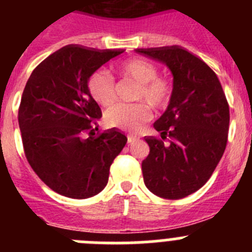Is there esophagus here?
Instances as JSON below:
<instances>
[{"label":"esophagus","instance_id":"obj_1","mask_svg":"<svg viewBox=\"0 0 252 252\" xmlns=\"http://www.w3.org/2000/svg\"><path fill=\"white\" fill-rule=\"evenodd\" d=\"M137 140L136 136H133V135H127V142L128 144H132V142H135Z\"/></svg>","mask_w":252,"mask_h":252}]
</instances>
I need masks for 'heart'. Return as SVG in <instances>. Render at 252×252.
Returning <instances> with one entry per match:
<instances>
[{
  "label": "heart",
  "instance_id": "heart-1",
  "mask_svg": "<svg viewBox=\"0 0 252 252\" xmlns=\"http://www.w3.org/2000/svg\"><path fill=\"white\" fill-rule=\"evenodd\" d=\"M122 75L139 83L135 98L145 101L154 108H162L171 98V84L165 78L158 77V68L150 62L141 59L128 60L120 66ZM92 98L103 107H110L116 101L113 78L104 70L95 72L88 82ZM150 119V110L146 103L117 104L106 113L110 127L124 131H137Z\"/></svg>",
  "mask_w": 252,
  "mask_h": 252
}]
</instances>
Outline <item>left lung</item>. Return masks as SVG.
Here are the masks:
<instances>
[{
  "label": "left lung",
  "instance_id": "1",
  "mask_svg": "<svg viewBox=\"0 0 252 252\" xmlns=\"http://www.w3.org/2000/svg\"><path fill=\"white\" fill-rule=\"evenodd\" d=\"M136 51L173 74L168 108L154 122L161 139L145 137L150 153L141 165L144 183L158 197L180 199L202 188L221 160L230 108L217 75L201 58L178 45Z\"/></svg>",
  "mask_w": 252,
  "mask_h": 252
}]
</instances>
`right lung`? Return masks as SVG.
Segmentation results:
<instances>
[{"mask_svg":"<svg viewBox=\"0 0 252 252\" xmlns=\"http://www.w3.org/2000/svg\"><path fill=\"white\" fill-rule=\"evenodd\" d=\"M122 53L66 45L43 60L26 83L19 108L26 159L64 197L84 199L103 190L111 164L127 142L117 128L93 136L102 112L88 90L93 73Z\"/></svg>","mask_w":252,"mask_h":252,"instance_id":"add662e5","label":"right lung"}]
</instances>
